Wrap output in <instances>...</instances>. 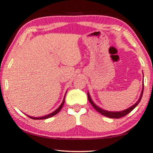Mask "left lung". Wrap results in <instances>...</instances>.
<instances>
[{
    "mask_svg": "<svg viewBox=\"0 0 153 153\" xmlns=\"http://www.w3.org/2000/svg\"><path fill=\"white\" fill-rule=\"evenodd\" d=\"M143 92V85L142 90H141V92L140 97H139L138 101H137V103H134L133 105L131 106V107L128 108V109H126L125 110H123V111H120V112H110V111H107V110H103V109H102V108L98 107V106H97L96 104H94V103L93 102L91 98H90V96L89 93H88V100H89L90 103H91V105L93 106V108H94V109L97 110V111H98L99 113H101V114H103V115H104V116H105L107 117H109V118L119 119V118H121V117H123L126 116V115L128 114V113H130V112H131L132 110H133L137 105H138L139 102H140L141 98H142Z\"/></svg>",
    "mask_w": 153,
    "mask_h": 153,
    "instance_id": "1",
    "label": "left lung"
}]
</instances>
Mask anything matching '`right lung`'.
<instances>
[{"mask_svg": "<svg viewBox=\"0 0 153 153\" xmlns=\"http://www.w3.org/2000/svg\"><path fill=\"white\" fill-rule=\"evenodd\" d=\"M64 103H65V97H64V99H63V102H62V103L61 104V105L59 106V107L57 108V109L55 110V111H54L53 112H52V113H50L48 115H45V116H43V117H30V116H28V115H27V116H28L30 118L32 119H48V118H50V117H53L54 116V115H56L58 112L60 111V110H61V108H63V106L64 105Z\"/></svg>", "mask_w": 153, "mask_h": 153, "instance_id": "obj_1", "label": "right lung"}]
</instances>
